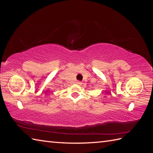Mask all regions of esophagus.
I'll return each mask as SVG.
<instances>
[{"mask_svg":"<svg viewBox=\"0 0 153 153\" xmlns=\"http://www.w3.org/2000/svg\"><path fill=\"white\" fill-rule=\"evenodd\" d=\"M76 83H77V84H78V85H81L82 84V82H80V81H77Z\"/></svg>","mask_w":153,"mask_h":153,"instance_id":"34e87169","label":"esophagus"}]
</instances>
